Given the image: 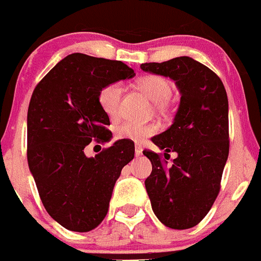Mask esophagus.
Wrapping results in <instances>:
<instances>
[{
	"instance_id": "1",
	"label": "esophagus",
	"mask_w": 261,
	"mask_h": 261,
	"mask_svg": "<svg viewBox=\"0 0 261 261\" xmlns=\"http://www.w3.org/2000/svg\"><path fill=\"white\" fill-rule=\"evenodd\" d=\"M135 154H136V156H140V155H142V149H141V147H140V145H136Z\"/></svg>"
}]
</instances>
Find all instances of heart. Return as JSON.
I'll return each instance as SVG.
<instances>
[{
  "label": "heart",
  "mask_w": 261,
  "mask_h": 261,
  "mask_svg": "<svg viewBox=\"0 0 261 261\" xmlns=\"http://www.w3.org/2000/svg\"><path fill=\"white\" fill-rule=\"evenodd\" d=\"M137 89L153 102L154 111L159 116L170 117L172 114V106L170 103V96L172 93V85L167 78L162 75H145L137 81ZM124 89L119 82H112L103 87L99 93L98 100L100 108L110 117H116L119 115L120 102L123 96ZM156 132V126L153 124H137L132 121L121 123L115 128L114 136L116 140H129V141H141L145 137L153 136Z\"/></svg>",
  "instance_id": "1"
}]
</instances>
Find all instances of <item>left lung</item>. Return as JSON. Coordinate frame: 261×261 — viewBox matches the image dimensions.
<instances>
[{"label":"left lung","mask_w":261,"mask_h":261,"mask_svg":"<svg viewBox=\"0 0 261 261\" xmlns=\"http://www.w3.org/2000/svg\"><path fill=\"white\" fill-rule=\"evenodd\" d=\"M141 69L170 77L181 94L174 123L151 138L178 156L171 166L162 154L144 150L153 170L145 180L151 208L170 229L184 230L201 222L216 201L229 156V102L220 77L191 57L142 64Z\"/></svg>","instance_id":"8db88e82"}]
</instances>
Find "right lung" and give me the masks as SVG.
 <instances>
[{
	"mask_svg": "<svg viewBox=\"0 0 261 261\" xmlns=\"http://www.w3.org/2000/svg\"><path fill=\"white\" fill-rule=\"evenodd\" d=\"M135 71L121 61L73 53L36 85L27 112V161L40 200L53 220L70 231L86 232L105 220L121 170L135 145L119 140L87 158L91 141L112 133L100 108V90Z\"/></svg>",
	"mask_w": 261,
	"mask_h": 261,
	"instance_id": "1",
	"label": "right lung"
}]
</instances>
